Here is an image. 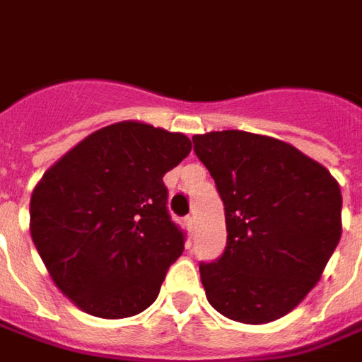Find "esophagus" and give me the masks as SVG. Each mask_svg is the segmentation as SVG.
<instances>
[{
  "label": "esophagus",
  "mask_w": 362,
  "mask_h": 362,
  "mask_svg": "<svg viewBox=\"0 0 362 362\" xmlns=\"http://www.w3.org/2000/svg\"><path fill=\"white\" fill-rule=\"evenodd\" d=\"M184 223H186V227H188V230L192 233V228H194V216H192V214H188V216L184 218Z\"/></svg>",
  "instance_id": "esophagus-1"
}]
</instances>
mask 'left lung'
I'll use <instances>...</instances> for the list:
<instances>
[{
  "label": "left lung",
  "instance_id": "left-lung-1",
  "mask_svg": "<svg viewBox=\"0 0 362 362\" xmlns=\"http://www.w3.org/2000/svg\"><path fill=\"white\" fill-rule=\"evenodd\" d=\"M225 204L227 247L200 263L211 306L230 320L274 322L320 279L340 241L342 194L293 146L249 132L192 137Z\"/></svg>",
  "mask_w": 362,
  "mask_h": 362
}]
</instances>
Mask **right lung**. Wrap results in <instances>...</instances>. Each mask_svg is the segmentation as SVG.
<instances>
[{
	"instance_id": "1",
	"label": "right lung",
	"mask_w": 362,
	"mask_h": 362,
	"mask_svg": "<svg viewBox=\"0 0 362 362\" xmlns=\"http://www.w3.org/2000/svg\"><path fill=\"white\" fill-rule=\"evenodd\" d=\"M190 150L184 134L121 121L85 137L34 188L32 241L87 314L127 318L156 302L186 239L165 206L164 174Z\"/></svg>"
}]
</instances>
